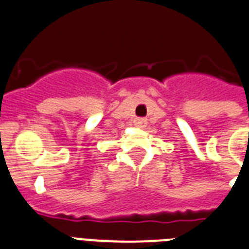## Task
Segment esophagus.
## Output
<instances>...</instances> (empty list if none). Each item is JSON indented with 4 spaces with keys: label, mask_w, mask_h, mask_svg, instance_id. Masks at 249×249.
Returning <instances> with one entry per match:
<instances>
[{
    "label": "esophagus",
    "mask_w": 249,
    "mask_h": 249,
    "mask_svg": "<svg viewBox=\"0 0 249 249\" xmlns=\"http://www.w3.org/2000/svg\"><path fill=\"white\" fill-rule=\"evenodd\" d=\"M135 125H138V126H141V128H143V126H145V124H147V119L145 118H137L134 120Z\"/></svg>",
    "instance_id": "obj_1"
}]
</instances>
